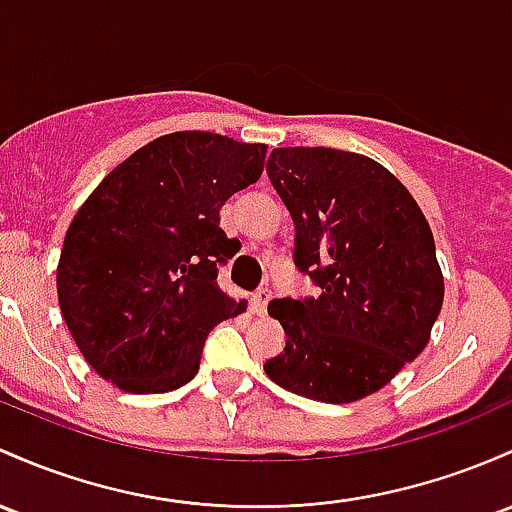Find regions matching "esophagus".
<instances>
[{
  "instance_id": "1",
  "label": "esophagus",
  "mask_w": 512,
  "mask_h": 512,
  "mask_svg": "<svg viewBox=\"0 0 512 512\" xmlns=\"http://www.w3.org/2000/svg\"><path fill=\"white\" fill-rule=\"evenodd\" d=\"M269 291L267 289H260V291H255V294H252V299H250V306H252V311L257 313V316H262V313L267 311V303H269Z\"/></svg>"
}]
</instances>
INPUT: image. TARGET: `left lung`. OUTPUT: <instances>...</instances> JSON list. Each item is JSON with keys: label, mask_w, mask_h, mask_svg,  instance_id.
I'll return each mask as SVG.
<instances>
[{"label": "left lung", "mask_w": 512, "mask_h": 512, "mask_svg": "<svg viewBox=\"0 0 512 512\" xmlns=\"http://www.w3.org/2000/svg\"><path fill=\"white\" fill-rule=\"evenodd\" d=\"M267 174L294 218L296 267L320 296L269 303L286 345L265 372L313 401H359L428 345L445 299L432 230L411 192L372 157L274 148Z\"/></svg>", "instance_id": "left-lung-1"}]
</instances>
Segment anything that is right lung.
Masks as SVG:
<instances>
[{"label":"right lung","mask_w":512,"mask_h":512,"mask_svg":"<svg viewBox=\"0 0 512 512\" xmlns=\"http://www.w3.org/2000/svg\"><path fill=\"white\" fill-rule=\"evenodd\" d=\"M267 145L177 131L114 167L67 228L58 301L89 367L128 393L199 372L209 333L245 311L216 277L235 255L221 206L260 179Z\"/></svg>","instance_id":"right-lung-1"}]
</instances>
